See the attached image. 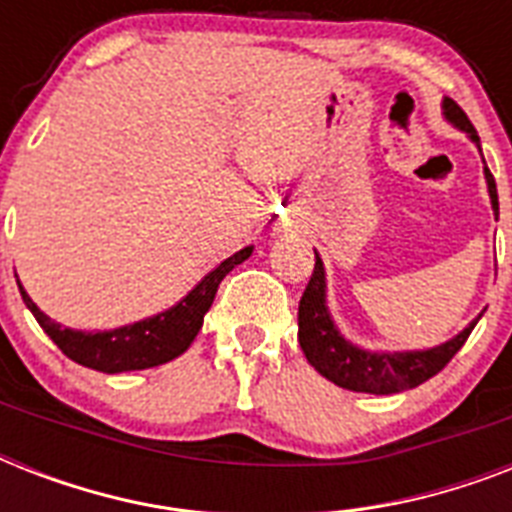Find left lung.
I'll return each mask as SVG.
<instances>
[{
    "instance_id": "left-lung-1",
    "label": "left lung",
    "mask_w": 512,
    "mask_h": 512,
    "mask_svg": "<svg viewBox=\"0 0 512 512\" xmlns=\"http://www.w3.org/2000/svg\"><path fill=\"white\" fill-rule=\"evenodd\" d=\"M446 116L452 119L460 130L470 132V138L478 143L476 127L470 124L468 114L462 111L454 100H444ZM481 146V143H478ZM486 183H489V196H492L494 215H500V199H497V183L494 175L486 167ZM327 300H324V265L321 257L316 255V265H313L311 281L305 287L303 297H300V311H297V324H300V348H303L305 358L311 361V366L319 374H324L327 380L345 390H356V393H401V390H412L422 385L430 377H436L454 353L465 345L473 327L478 324V316L468 329H462L454 340L438 345L430 350H414V353H366L358 350L356 345H350L340 337L332 319L327 313Z\"/></svg>"
}]
</instances>
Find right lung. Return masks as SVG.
I'll return each mask as SVG.
<instances>
[{
	"instance_id": "add662e5",
	"label": "right lung",
	"mask_w": 512,
	"mask_h": 512,
	"mask_svg": "<svg viewBox=\"0 0 512 512\" xmlns=\"http://www.w3.org/2000/svg\"><path fill=\"white\" fill-rule=\"evenodd\" d=\"M252 255V247H244L233 257H228L225 263H220L215 271L201 279V284L193 289L191 295L180 300L175 308L167 313H159L154 319L138 321L130 327L114 329V332H74L55 324L47 319L34 300L23 292V303L28 305V311L34 313V319L39 321V327L50 335V340L66 353L71 361L87 366V369H98V372L116 374V372H135V369H151V366L167 364L172 358L188 350L193 337L199 335L201 324H204V313L209 311V305L215 300V292L220 287V281L244 263ZM18 279V276H15Z\"/></svg>"
}]
</instances>
